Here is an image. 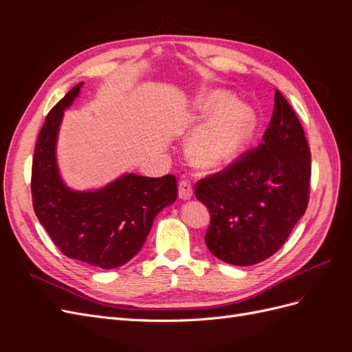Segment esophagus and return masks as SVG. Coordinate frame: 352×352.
Returning a JSON list of instances; mask_svg holds the SVG:
<instances>
[{
  "mask_svg": "<svg viewBox=\"0 0 352 352\" xmlns=\"http://www.w3.org/2000/svg\"><path fill=\"white\" fill-rule=\"evenodd\" d=\"M194 195V189H192V182L189 179H182L179 184V197L182 199H189Z\"/></svg>",
  "mask_w": 352,
  "mask_h": 352,
  "instance_id": "obj_1",
  "label": "esophagus"
}]
</instances>
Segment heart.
I'll use <instances>...</instances> for the list:
<instances>
[{"mask_svg": "<svg viewBox=\"0 0 352 352\" xmlns=\"http://www.w3.org/2000/svg\"><path fill=\"white\" fill-rule=\"evenodd\" d=\"M225 94H216L202 101L201 107L219 111L230 105ZM255 113L243 104H235L199 126L190 140V153L201 167H219L239 155L255 131Z\"/></svg>", "mask_w": 352, "mask_h": 352, "instance_id": "1", "label": "heart"}]
</instances>
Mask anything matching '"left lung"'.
<instances>
[{
    "mask_svg": "<svg viewBox=\"0 0 352 352\" xmlns=\"http://www.w3.org/2000/svg\"><path fill=\"white\" fill-rule=\"evenodd\" d=\"M310 179L311 154L301 122L276 89L263 142L195 184V197L211 216L206 233L211 254L233 265L269 258L305 212Z\"/></svg>",
    "mask_w": 352,
    "mask_h": 352,
    "instance_id": "obj_1",
    "label": "left lung"
}]
</instances>
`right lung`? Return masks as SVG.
Segmentation results:
<instances>
[{
    "mask_svg": "<svg viewBox=\"0 0 352 352\" xmlns=\"http://www.w3.org/2000/svg\"><path fill=\"white\" fill-rule=\"evenodd\" d=\"M73 87L48 113L32 162V201L41 225L72 260L116 269L140 252L155 216L177 198L173 175H124L98 190L76 192L60 177L56 144L65 111L78 97Z\"/></svg>",
    "mask_w": 352,
    "mask_h": 352,
    "instance_id": "1",
    "label": "right lung"
}]
</instances>
